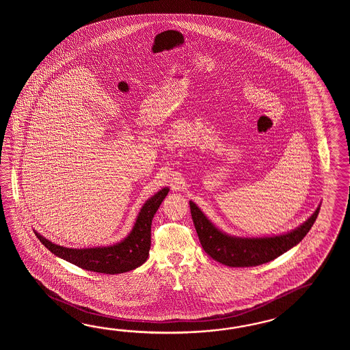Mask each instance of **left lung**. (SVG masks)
I'll list each match as a JSON object with an SVG mask.
<instances>
[{
    "label": "left lung",
    "instance_id": "1",
    "mask_svg": "<svg viewBox=\"0 0 350 350\" xmlns=\"http://www.w3.org/2000/svg\"><path fill=\"white\" fill-rule=\"evenodd\" d=\"M189 204L193 225L205 253L214 260L232 268L258 267L286 253L312 229L320 210L319 205L308 220L288 232L269 237H237L220 230L193 201H189Z\"/></svg>",
    "mask_w": 350,
    "mask_h": 350
}]
</instances>
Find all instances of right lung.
I'll return each instance as SVG.
<instances>
[{
    "label": "right lung",
    "mask_w": 350,
    "mask_h": 350,
    "mask_svg": "<svg viewBox=\"0 0 350 350\" xmlns=\"http://www.w3.org/2000/svg\"><path fill=\"white\" fill-rule=\"evenodd\" d=\"M170 189L164 187L144 202L135 219L134 226L125 238L111 245L90 247H66L57 245L35 230L40 241L56 256L79 268L103 273L121 274L142 267L149 256L151 246V223Z\"/></svg>",
    "instance_id": "1"
}]
</instances>
